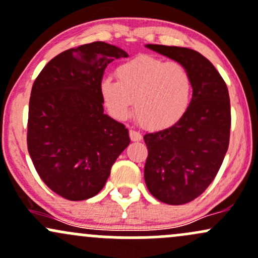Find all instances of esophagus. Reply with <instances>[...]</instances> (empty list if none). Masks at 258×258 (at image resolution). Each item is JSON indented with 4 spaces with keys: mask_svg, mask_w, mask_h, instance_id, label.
Returning <instances> with one entry per match:
<instances>
[{
    "mask_svg": "<svg viewBox=\"0 0 258 258\" xmlns=\"http://www.w3.org/2000/svg\"><path fill=\"white\" fill-rule=\"evenodd\" d=\"M130 138H131V141H134V142H138V141H142L143 137L140 132L135 131V130H130Z\"/></svg>",
    "mask_w": 258,
    "mask_h": 258,
    "instance_id": "34e87169",
    "label": "esophagus"
}]
</instances>
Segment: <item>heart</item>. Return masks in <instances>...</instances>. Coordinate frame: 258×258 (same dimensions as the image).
<instances>
[{
  "label": "heart",
  "instance_id": "heart-1",
  "mask_svg": "<svg viewBox=\"0 0 258 258\" xmlns=\"http://www.w3.org/2000/svg\"><path fill=\"white\" fill-rule=\"evenodd\" d=\"M116 78L99 83L103 103L112 117L124 121L134 112L149 130L175 126L192 100V77L185 66L141 55L118 64Z\"/></svg>",
  "mask_w": 258,
  "mask_h": 258
}]
</instances>
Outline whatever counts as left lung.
Here are the masks:
<instances>
[{
  "mask_svg": "<svg viewBox=\"0 0 258 258\" xmlns=\"http://www.w3.org/2000/svg\"><path fill=\"white\" fill-rule=\"evenodd\" d=\"M146 47L179 62L192 77L186 115L170 128L143 137L149 192L168 205H183L206 191L224 160L231 123L229 92L216 67L197 51L152 44Z\"/></svg>",
  "mask_w": 258,
  "mask_h": 258,
  "instance_id": "8db88e82",
  "label": "left lung"
}]
</instances>
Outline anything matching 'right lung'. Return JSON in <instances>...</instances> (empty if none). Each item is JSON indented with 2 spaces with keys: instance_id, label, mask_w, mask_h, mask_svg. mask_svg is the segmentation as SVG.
Segmentation results:
<instances>
[{
  "instance_id": "right-lung-1",
  "label": "right lung",
  "mask_w": 258,
  "mask_h": 258,
  "mask_svg": "<svg viewBox=\"0 0 258 258\" xmlns=\"http://www.w3.org/2000/svg\"><path fill=\"white\" fill-rule=\"evenodd\" d=\"M127 56L115 45L90 42L55 56L34 82L28 151L45 185L66 200L98 195L130 144L128 130L104 114L99 89L107 64Z\"/></svg>"
}]
</instances>
